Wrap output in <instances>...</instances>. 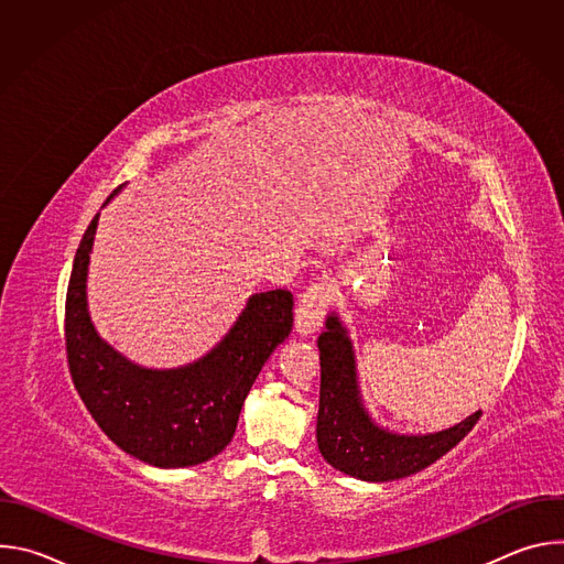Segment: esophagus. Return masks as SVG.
Returning a JSON list of instances; mask_svg holds the SVG:
<instances>
[{"mask_svg":"<svg viewBox=\"0 0 564 564\" xmlns=\"http://www.w3.org/2000/svg\"><path fill=\"white\" fill-rule=\"evenodd\" d=\"M328 301H330V288L324 281L312 283L310 288L303 290V294L299 296V303H296V312H294V324H296L299 335L307 337L321 328V324H324V316H326Z\"/></svg>","mask_w":564,"mask_h":564,"instance_id":"34e87169","label":"esophagus"}]
</instances>
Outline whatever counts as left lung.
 Returning a JSON list of instances; mask_svg holds the SVG:
<instances>
[{
  "label": "left lung",
  "instance_id": "left-lung-1",
  "mask_svg": "<svg viewBox=\"0 0 564 564\" xmlns=\"http://www.w3.org/2000/svg\"><path fill=\"white\" fill-rule=\"evenodd\" d=\"M321 388L316 444L321 455L346 475L366 481L409 477L457 446L481 417V411L464 422L429 435H399L377 426L359 394L352 341L337 314L326 318L318 335Z\"/></svg>",
  "mask_w": 564,
  "mask_h": 564
}]
</instances>
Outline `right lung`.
Listing matches in <instances>:
<instances>
[{
  "mask_svg": "<svg viewBox=\"0 0 564 564\" xmlns=\"http://www.w3.org/2000/svg\"><path fill=\"white\" fill-rule=\"evenodd\" d=\"M98 218L100 212L79 240L64 305L75 390L109 440L140 462L160 468L203 464L231 442L252 383L292 333L294 299L288 290L252 294L223 341L194 364L172 370L135 366L98 337L87 310Z\"/></svg>",
  "mask_w": 564,
  "mask_h": 564,
  "instance_id": "add662e5",
  "label": "right lung"
}]
</instances>
